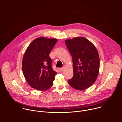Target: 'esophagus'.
I'll use <instances>...</instances> for the list:
<instances>
[{"instance_id": "34e87169", "label": "esophagus", "mask_w": 122, "mask_h": 122, "mask_svg": "<svg viewBox=\"0 0 122 122\" xmlns=\"http://www.w3.org/2000/svg\"><path fill=\"white\" fill-rule=\"evenodd\" d=\"M64 67H60V68H58V71H64Z\"/></svg>"}]
</instances>
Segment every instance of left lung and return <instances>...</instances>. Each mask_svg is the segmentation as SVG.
Returning a JSON list of instances; mask_svg holds the SVG:
<instances>
[{
  "label": "left lung",
  "instance_id": "8db88e82",
  "mask_svg": "<svg viewBox=\"0 0 122 122\" xmlns=\"http://www.w3.org/2000/svg\"><path fill=\"white\" fill-rule=\"evenodd\" d=\"M72 56L73 76L68 84L78 90L89 88L96 81L99 71V56L95 46L88 40L77 37L65 41Z\"/></svg>",
  "mask_w": 122,
  "mask_h": 122
}]
</instances>
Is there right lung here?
Segmentation results:
<instances>
[{
    "mask_svg": "<svg viewBox=\"0 0 122 122\" xmlns=\"http://www.w3.org/2000/svg\"><path fill=\"white\" fill-rule=\"evenodd\" d=\"M57 41L55 38L39 37L26 49L22 69L26 81L32 88L45 91L53 85L57 73L52 68L51 59L49 56Z\"/></svg>",
    "mask_w": 122,
    "mask_h": 122,
    "instance_id": "add662e5",
    "label": "right lung"
}]
</instances>
